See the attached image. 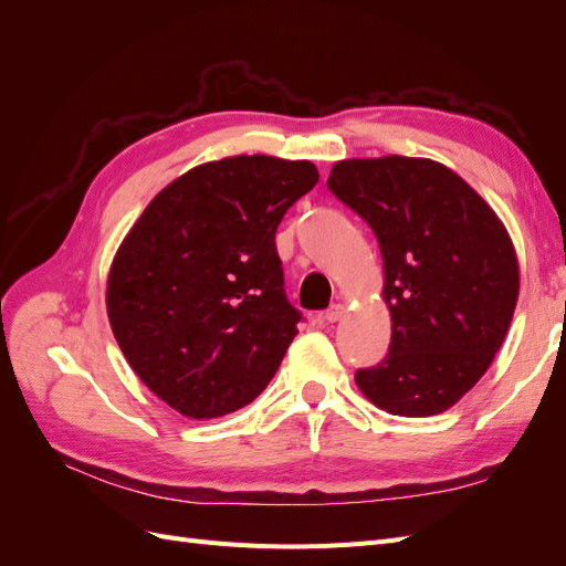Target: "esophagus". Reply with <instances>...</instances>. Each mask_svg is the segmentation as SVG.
<instances>
[{
  "label": "esophagus",
  "mask_w": 566,
  "mask_h": 566,
  "mask_svg": "<svg viewBox=\"0 0 566 566\" xmlns=\"http://www.w3.org/2000/svg\"><path fill=\"white\" fill-rule=\"evenodd\" d=\"M342 316H345V304H333L328 312H325V321H331V323H335V321H339Z\"/></svg>",
  "instance_id": "34e87169"
}]
</instances>
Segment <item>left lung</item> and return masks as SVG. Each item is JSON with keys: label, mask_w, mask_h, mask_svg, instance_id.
Listing matches in <instances>:
<instances>
[{"label": "left lung", "mask_w": 566, "mask_h": 566, "mask_svg": "<svg viewBox=\"0 0 566 566\" xmlns=\"http://www.w3.org/2000/svg\"><path fill=\"white\" fill-rule=\"evenodd\" d=\"M328 188L378 238L391 314L389 354L354 380L391 416H437L486 373L515 314L520 264L503 221L427 158L339 160Z\"/></svg>", "instance_id": "1"}]
</instances>
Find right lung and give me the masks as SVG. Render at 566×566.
<instances>
[{
	"mask_svg": "<svg viewBox=\"0 0 566 566\" xmlns=\"http://www.w3.org/2000/svg\"><path fill=\"white\" fill-rule=\"evenodd\" d=\"M310 160L205 163L150 200L108 276V318L144 385L186 418L248 406L302 314L285 297L276 229L310 193Z\"/></svg>",
	"mask_w": 566,
	"mask_h": 566,
	"instance_id": "add662e5",
	"label": "right lung"
}]
</instances>
